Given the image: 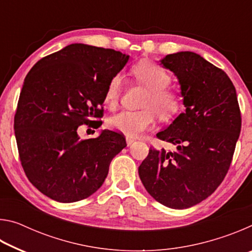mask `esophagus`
I'll list each match as a JSON object with an SVG mask.
<instances>
[{
  "instance_id": "1",
  "label": "esophagus",
  "mask_w": 252,
  "mask_h": 252,
  "mask_svg": "<svg viewBox=\"0 0 252 252\" xmlns=\"http://www.w3.org/2000/svg\"><path fill=\"white\" fill-rule=\"evenodd\" d=\"M126 144H127V146H131V144L135 141V139H134V138H132V136H129V135H127L126 138Z\"/></svg>"
}]
</instances>
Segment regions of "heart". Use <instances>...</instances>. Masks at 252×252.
Returning a JSON list of instances; mask_svg holds the SVG:
<instances>
[{
    "label": "heart",
    "mask_w": 252,
    "mask_h": 252,
    "mask_svg": "<svg viewBox=\"0 0 252 252\" xmlns=\"http://www.w3.org/2000/svg\"><path fill=\"white\" fill-rule=\"evenodd\" d=\"M133 75L148 92L144 95L141 110H123L110 117L108 126L111 129L129 135H139L155 125L156 113L163 120L178 116L182 108L180 93L168 88L171 82L169 73L152 62H140L133 69ZM122 91V76L116 74L109 81L104 92V102L116 105Z\"/></svg>",
    "instance_id": "b5f03b06"
}]
</instances>
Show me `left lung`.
Returning a JSON list of instances; mask_svg holds the SVG:
<instances>
[{"mask_svg":"<svg viewBox=\"0 0 252 252\" xmlns=\"http://www.w3.org/2000/svg\"><path fill=\"white\" fill-rule=\"evenodd\" d=\"M161 64L177 75L186 112L157 133L177 151L150 148L139 177L158 202L187 209L207 199L223 181L240 134L241 113L227 73L199 54H169Z\"/></svg>","mask_w":252,"mask_h":252,"instance_id":"1","label":"left lung"}]
</instances>
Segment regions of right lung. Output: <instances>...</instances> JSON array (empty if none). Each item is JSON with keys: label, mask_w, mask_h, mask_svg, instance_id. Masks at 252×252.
Here are the masks:
<instances>
[{"label": "right lung", "mask_w": 252, "mask_h": 252, "mask_svg": "<svg viewBox=\"0 0 252 252\" xmlns=\"http://www.w3.org/2000/svg\"><path fill=\"white\" fill-rule=\"evenodd\" d=\"M129 55L75 43L37 61L24 80L14 116L20 161L30 182L59 202L90 197L103 185L125 135L103 130L81 140L78 127L102 123L109 81Z\"/></svg>", "instance_id": "obj_1"}]
</instances>
